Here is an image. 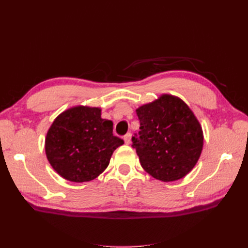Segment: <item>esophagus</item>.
Wrapping results in <instances>:
<instances>
[{
  "mask_svg": "<svg viewBox=\"0 0 248 248\" xmlns=\"http://www.w3.org/2000/svg\"><path fill=\"white\" fill-rule=\"evenodd\" d=\"M123 139H124L125 144H126V145H129L130 142H131V133H127V134H125Z\"/></svg>",
  "mask_w": 248,
  "mask_h": 248,
  "instance_id": "34e87169",
  "label": "esophagus"
}]
</instances>
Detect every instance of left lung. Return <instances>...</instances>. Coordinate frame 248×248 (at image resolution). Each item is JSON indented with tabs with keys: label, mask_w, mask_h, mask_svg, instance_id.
<instances>
[{
	"label": "left lung",
	"mask_w": 248,
	"mask_h": 248,
	"mask_svg": "<svg viewBox=\"0 0 248 248\" xmlns=\"http://www.w3.org/2000/svg\"><path fill=\"white\" fill-rule=\"evenodd\" d=\"M140 137H132L141 168L162 182L184 178L196 166L204 145L202 125L177 96L161 94L139 107Z\"/></svg>",
	"instance_id": "1"
}]
</instances>
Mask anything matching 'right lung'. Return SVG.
Instances as JSON below:
<instances>
[{
  "label": "right lung",
  "mask_w": 248,
  "mask_h": 248,
  "mask_svg": "<svg viewBox=\"0 0 248 248\" xmlns=\"http://www.w3.org/2000/svg\"><path fill=\"white\" fill-rule=\"evenodd\" d=\"M124 140L112 134V122L101 118V108L76 106L62 111L46 138L47 160L71 182L92 181L104 171L115 150Z\"/></svg>",
  "instance_id": "add662e5"
}]
</instances>
